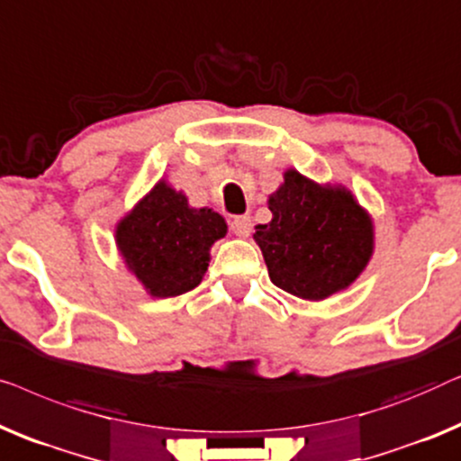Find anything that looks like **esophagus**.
I'll return each instance as SVG.
<instances>
[{"label": "esophagus", "mask_w": 461, "mask_h": 461, "mask_svg": "<svg viewBox=\"0 0 461 461\" xmlns=\"http://www.w3.org/2000/svg\"><path fill=\"white\" fill-rule=\"evenodd\" d=\"M230 228L238 238H249L252 231V221H250V217H233Z\"/></svg>", "instance_id": "1"}]
</instances>
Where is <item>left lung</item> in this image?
Wrapping results in <instances>:
<instances>
[{
    "mask_svg": "<svg viewBox=\"0 0 461 461\" xmlns=\"http://www.w3.org/2000/svg\"><path fill=\"white\" fill-rule=\"evenodd\" d=\"M271 221L257 225L271 282L303 301L342 293L372 261L374 219L342 184H317L296 168L269 194Z\"/></svg>",
    "mask_w": 461,
    "mask_h": 461,
    "instance_id": "obj_1",
    "label": "left lung"
}]
</instances>
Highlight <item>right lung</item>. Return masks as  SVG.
I'll return each mask as SVG.
<instances>
[{
    "instance_id": "right-lung-1",
    "label": "right lung",
    "mask_w": 461,
    "mask_h": 461,
    "mask_svg": "<svg viewBox=\"0 0 461 461\" xmlns=\"http://www.w3.org/2000/svg\"><path fill=\"white\" fill-rule=\"evenodd\" d=\"M228 223L209 206L196 209L181 190L158 179L114 225L116 250L148 296L171 298L196 288L211 249Z\"/></svg>"
}]
</instances>
